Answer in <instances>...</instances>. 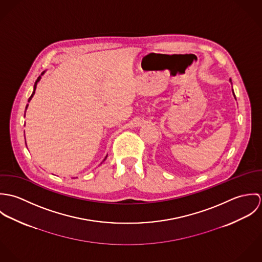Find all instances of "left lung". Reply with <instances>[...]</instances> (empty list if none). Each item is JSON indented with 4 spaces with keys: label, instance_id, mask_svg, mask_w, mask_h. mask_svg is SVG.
Wrapping results in <instances>:
<instances>
[{
    "label": "left lung",
    "instance_id": "1",
    "mask_svg": "<svg viewBox=\"0 0 262 262\" xmlns=\"http://www.w3.org/2000/svg\"><path fill=\"white\" fill-rule=\"evenodd\" d=\"M230 81H231V79H230ZM234 97H235V96H234Z\"/></svg>",
    "mask_w": 262,
    "mask_h": 262
}]
</instances>
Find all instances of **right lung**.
I'll list each match as a JSON object with an SVG mask.
<instances>
[{
    "label": "right lung",
    "mask_w": 262,
    "mask_h": 262,
    "mask_svg": "<svg viewBox=\"0 0 262 262\" xmlns=\"http://www.w3.org/2000/svg\"><path fill=\"white\" fill-rule=\"evenodd\" d=\"M42 74H43V73H42ZM42 74H41V75H42ZM39 79H40V75H39V76H38L37 80H36V81H35V84H34V91H33V93H32V95H31V97H30V98H29V100H28V102H30V100H31V98H32V97H33V95H34V94H35V90H36V85H37V82H38V81H39ZM27 107H28V105H27V106H26V109H27ZM106 158H107V156H106ZM106 158H105V159H106Z\"/></svg>",
    "instance_id": "obj_1"
}]
</instances>
